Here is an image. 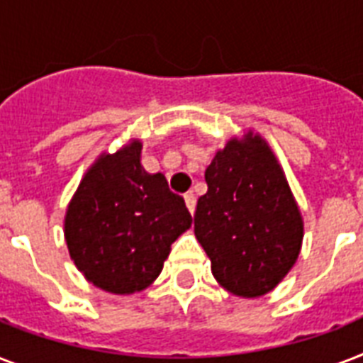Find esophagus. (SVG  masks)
<instances>
[{
    "instance_id": "obj_1",
    "label": "esophagus",
    "mask_w": 363,
    "mask_h": 363,
    "mask_svg": "<svg viewBox=\"0 0 363 363\" xmlns=\"http://www.w3.org/2000/svg\"><path fill=\"white\" fill-rule=\"evenodd\" d=\"M184 203H186L188 211H190V215H194V211H196V196H194L192 192L184 196Z\"/></svg>"
}]
</instances>
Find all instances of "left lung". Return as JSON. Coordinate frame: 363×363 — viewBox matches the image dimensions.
<instances>
[{
    "instance_id": "8db88e82",
    "label": "left lung",
    "mask_w": 363,
    "mask_h": 363,
    "mask_svg": "<svg viewBox=\"0 0 363 363\" xmlns=\"http://www.w3.org/2000/svg\"><path fill=\"white\" fill-rule=\"evenodd\" d=\"M194 233L216 282L239 298L271 292L292 269L303 218L286 175L259 133L232 137L205 171Z\"/></svg>"
}]
</instances>
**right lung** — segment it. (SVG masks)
I'll list each match as a JSON object with an SVG mask.
<instances>
[{
	"label": "right lung",
	"instance_id": "obj_1",
	"mask_svg": "<svg viewBox=\"0 0 363 363\" xmlns=\"http://www.w3.org/2000/svg\"><path fill=\"white\" fill-rule=\"evenodd\" d=\"M143 143L104 152L82 177L64 218L71 259L88 282L128 296L150 286L171 245L192 226L184 199L141 165Z\"/></svg>",
	"mask_w": 363,
	"mask_h": 363
}]
</instances>
